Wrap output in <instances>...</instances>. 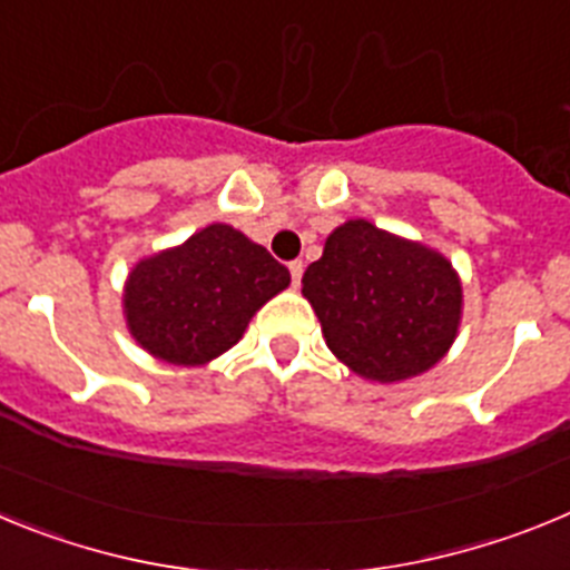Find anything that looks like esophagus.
Masks as SVG:
<instances>
[{
  "label": "esophagus",
  "mask_w": 570,
  "mask_h": 570,
  "mask_svg": "<svg viewBox=\"0 0 570 570\" xmlns=\"http://www.w3.org/2000/svg\"><path fill=\"white\" fill-rule=\"evenodd\" d=\"M288 271H291V282H294L296 288H299V282H302V271H305V265H302V259H294L288 265Z\"/></svg>",
  "instance_id": "obj_1"
}]
</instances>
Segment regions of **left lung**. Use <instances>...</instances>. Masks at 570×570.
<instances>
[{
    "mask_svg": "<svg viewBox=\"0 0 570 570\" xmlns=\"http://www.w3.org/2000/svg\"><path fill=\"white\" fill-rule=\"evenodd\" d=\"M328 347L365 380L400 382L445 356L462 285L445 256L351 219L302 276Z\"/></svg>",
    "mask_w": 570,
    "mask_h": 570,
    "instance_id": "1",
    "label": "left lung"
}]
</instances>
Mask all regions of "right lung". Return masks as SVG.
I'll list each match as a JSON object with an SVG mask.
<instances>
[{"label":"right lung","instance_id":"right-lung-1","mask_svg":"<svg viewBox=\"0 0 570 570\" xmlns=\"http://www.w3.org/2000/svg\"><path fill=\"white\" fill-rule=\"evenodd\" d=\"M291 274L230 225H208L185 245L142 259L125 285L134 340L174 365H203L225 354L250 316Z\"/></svg>","mask_w":570,"mask_h":570}]
</instances>
